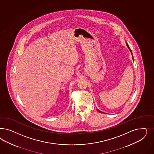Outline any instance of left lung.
<instances>
[{
    "instance_id": "1",
    "label": "left lung",
    "mask_w": 154,
    "mask_h": 154,
    "mask_svg": "<svg viewBox=\"0 0 154 154\" xmlns=\"http://www.w3.org/2000/svg\"><path fill=\"white\" fill-rule=\"evenodd\" d=\"M126 45H127V46H128V48H129V50H130V51H131V49H130V47H129V45H128V44H126ZM97 110H98V111H99V112H100V113H102V112H101V111H100L99 110H98V109H97Z\"/></svg>"
}]
</instances>
